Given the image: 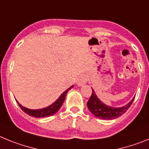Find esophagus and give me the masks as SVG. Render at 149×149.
<instances>
[{
    "label": "esophagus",
    "mask_w": 149,
    "mask_h": 149,
    "mask_svg": "<svg viewBox=\"0 0 149 149\" xmlns=\"http://www.w3.org/2000/svg\"><path fill=\"white\" fill-rule=\"evenodd\" d=\"M86 82H87V77H86V75H84V74L80 76L77 80V86H83V85H84Z\"/></svg>",
    "instance_id": "obj_1"
}]
</instances>
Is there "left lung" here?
Returning a JSON list of instances; mask_svg holds the SVG:
<instances>
[{
  "instance_id": "obj_1",
  "label": "left lung",
  "mask_w": 149,
  "mask_h": 149,
  "mask_svg": "<svg viewBox=\"0 0 149 149\" xmlns=\"http://www.w3.org/2000/svg\"><path fill=\"white\" fill-rule=\"evenodd\" d=\"M93 89V93L86 104L91 113L99 119L110 120L121 116L131 107L134 99V98L127 104L122 107H113L107 106L103 102H101L99 98H98V97L96 96L93 89Z\"/></svg>"
}]
</instances>
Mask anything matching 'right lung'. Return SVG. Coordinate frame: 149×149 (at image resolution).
Masks as SVG:
<instances>
[{
  "mask_svg": "<svg viewBox=\"0 0 149 149\" xmlns=\"http://www.w3.org/2000/svg\"><path fill=\"white\" fill-rule=\"evenodd\" d=\"M72 87H73V86H72L71 87L68 88V89H66V90L59 97L58 99L56 100L54 103H53L52 104L50 105V106L47 107H45V108L42 109H39V110H31V109L26 108L25 107H23L22 105H21L20 104L18 103V101H17V102H18V104L19 105L21 109H22L25 113L28 114L30 116L36 117V118H42V117L50 116L54 115V114L56 113V112L58 111L59 109L61 107L62 104H63L64 101H65L67 93H68V90L72 89Z\"/></svg>",
  "mask_w": 149,
  "mask_h": 149,
  "instance_id": "right-lung-1",
  "label": "right lung"
}]
</instances>
